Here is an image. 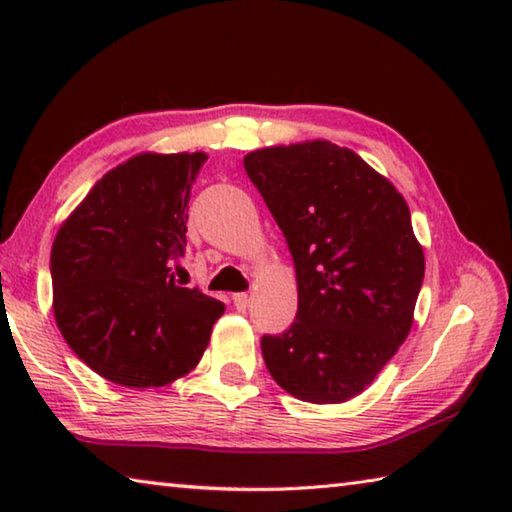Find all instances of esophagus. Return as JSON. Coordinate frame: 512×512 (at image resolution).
<instances>
[{"instance_id": "34e87169", "label": "esophagus", "mask_w": 512, "mask_h": 512, "mask_svg": "<svg viewBox=\"0 0 512 512\" xmlns=\"http://www.w3.org/2000/svg\"><path fill=\"white\" fill-rule=\"evenodd\" d=\"M232 302H235V307L239 311H244L248 307V296L246 293H232Z\"/></svg>"}]
</instances>
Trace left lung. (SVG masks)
<instances>
[{
  "mask_svg": "<svg viewBox=\"0 0 512 512\" xmlns=\"http://www.w3.org/2000/svg\"><path fill=\"white\" fill-rule=\"evenodd\" d=\"M287 239L298 314L262 336L271 377L311 404H339L372 384L413 325L424 255L402 194L357 153L316 140L244 158Z\"/></svg>",
  "mask_w": 512,
  "mask_h": 512,
  "instance_id": "8db88e82",
  "label": "left lung"
}]
</instances>
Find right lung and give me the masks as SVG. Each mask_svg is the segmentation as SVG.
I'll return each instance as SVG.
<instances>
[{
  "label": "right lung",
  "mask_w": 512,
  "mask_h": 512,
  "mask_svg": "<svg viewBox=\"0 0 512 512\" xmlns=\"http://www.w3.org/2000/svg\"><path fill=\"white\" fill-rule=\"evenodd\" d=\"M205 153H142L108 171L51 248L54 316L76 357L112 384L167 386L210 343L225 305L178 287L187 203Z\"/></svg>",
  "instance_id": "obj_1"
}]
</instances>
